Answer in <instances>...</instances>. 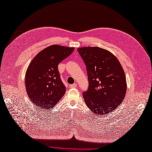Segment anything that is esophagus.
<instances>
[{
    "label": "esophagus",
    "instance_id": "34e87169",
    "mask_svg": "<svg viewBox=\"0 0 152 152\" xmlns=\"http://www.w3.org/2000/svg\"><path fill=\"white\" fill-rule=\"evenodd\" d=\"M69 87L71 88H75L77 87V83H74V84H72L69 86Z\"/></svg>",
    "mask_w": 152,
    "mask_h": 152
}]
</instances>
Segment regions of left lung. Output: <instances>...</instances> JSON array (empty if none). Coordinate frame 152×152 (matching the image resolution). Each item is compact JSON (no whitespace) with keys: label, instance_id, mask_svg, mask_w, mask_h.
Segmentation results:
<instances>
[{"label":"left lung","instance_id":"8db88e82","mask_svg":"<svg viewBox=\"0 0 152 152\" xmlns=\"http://www.w3.org/2000/svg\"><path fill=\"white\" fill-rule=\"evenodd\" d=\"M86 68L89 86L83 97L89 109L98 115L114 111L124 100L125 73L111 53L98 47L77 49Z\"/></svg>","mask_w":152,"mask_h":152}]
</instances>
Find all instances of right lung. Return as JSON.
<instances>
[{
	"label": "right lung",
	"mask_w": 152,
	"mask_h": 152,
	"mask_svg": "<svg viewBox=\"0 0 152 152\" xmlns=\"http://www.w3.org/2000/svg\"><path fill=\"white\" fill-rule=\"evenodd\" d=\"M74 50L59 45L42 50L29 65L25 75V86L28 97L40 109H50L59 102L66 93L58 65Z\"/></svg>",
	"instance_id": "right-lung-1"
}]
</instances>
